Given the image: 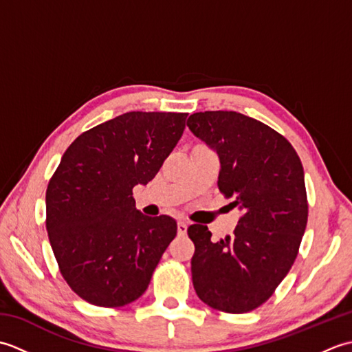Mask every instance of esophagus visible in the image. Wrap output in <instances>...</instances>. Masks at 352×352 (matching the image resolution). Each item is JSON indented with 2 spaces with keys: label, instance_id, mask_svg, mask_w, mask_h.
I'll return each instance as SVG.
<instances>
[{
  "label": "esophagus",
  "instance_id": "1",
  "mask_svg": "<svg viewBox=\"0 0 352 352\" xmlns=\"http://www.w3.org/2000/svg\"><path fill=\"white\" fill-rule=\"evenodd\" d=\"M177 230H178V236H184L186 231H188V222L180 219L177 223Z\"/></svg>",
  "mask_w": 352,
  "mask_h": 352
}]
</instances>
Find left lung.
Returning a JSON list of instances; mask_svg holds the SVG:
<instances>
[{
    "instance_id": "8db88e82",
    "label": "left lung",
    "mask_w": 352,
    "mask_h": 352,
    "mask_svg": "<svg viewBox=\"0 0 352 352\" xmlns=\"http://www.w3.org/2000/svg\"><path fill=\"white\" fill-rule=\"evenodd\" d=\"M189 130L214 149L218 188L243 212L233 236L218 242L193 223L192 281L199 300L226 313L260 307L290 271L307 226L304 169L289 140L237 111H199Z\"/></svg>"
}]
</instances>
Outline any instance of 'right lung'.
<instances>
[{
	"label": "right lung",
	"mask_w": 352,
	"mask_h": 352,
	"mask_svg": "<svg viewBox=\"0 0 352 352\" xmlns=\"http://www.w3.org/2000/svg\"><path fill=\"white\" fill-rule=\"evenodd\" d=\"M188 113L129 111L72 142L47 189V231L65 281L85 301L122 307L144 295L177 234L170 216L136 208L133 188L153 180Z\"/></svg>",
	"instance_id": "1"
}]
</instances>
